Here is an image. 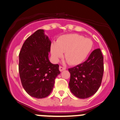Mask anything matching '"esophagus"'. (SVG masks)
I'll list each match as a JSON object with an SVG mask.
<instances>
[{
    "mask_svg": "<svg viewBox=\"0 0 120 120\" xmlns=\"http://www.w3.org/2000/svg\"><path fill=\"white\" fill-rule=\"evenodd\" d=\"M59 69H60V71H62L63 70H66V68H64V67H62V66H60Z\"/></svg>",
    "mask_w": 120,
    "mask_h": 120,
    "instance_id": "esophagus-1",
    "label": "esophagus"
}]
</instances>
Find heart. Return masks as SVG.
Masks as SVG:
<instances>
[{
  "label": "heart",
  "instance_id": "obj_1",
  "mask_svg": "<svg viewBox=\"0 0 120 120\" xmlns=\"http://www.w3.org/2000/svg\"><path fill=\"white\" fill-rule=\"evenodd\" d=\"M93 43L90 39L77 34L63 35L52 43L50 52L52 60L58 62L65 52V58L70 65H77L83 62L92 50Z\"/></svg>",
  "mask_w": 120,
  "mask_h": 120
}]
</instances>
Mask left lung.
<instances>
[{
    "mask_svg": "<svg viewBox=\"0 0 120 120\" xmlns=\"http://www.w3.org/2000/svg\"><path fill=\"white\" fill-rule=\"evenodd\" d=\"M68 70L71 92L81 99L92 96L101 85L104 74V57L100 49L92 51L84 62Z\"/></svg>",
    "mask_w": 120,
    "mask_h": 120,
    "instance_id": "left-lung-1",
    "label": "left lung"
}]
</instances>
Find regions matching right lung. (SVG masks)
I'll return each mask as SVG.
<instances>
[{
  "instance_id": "obj_1",
  "label": "right lung",
  "mask_w": 120,
  "mask_h": 120,
  "mask_svg": "<svg viewBox=\"0 0 120 120\" xmlns=\"http://www.w3.org/2000/svg\"><path fill=\"white\" fill-rule=\"evenodd\" d=\"M51 41L39 29L24 42L19 53V72L24 89L31 97L43 98L51 93L60 72L49 59Z\"/></svg>"
}]
</instances>
